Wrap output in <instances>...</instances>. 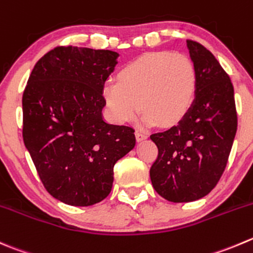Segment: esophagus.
<instances>
[{
  "instance_id": "1",
  "label": "esophagus",
  "mask_w": 253,
  "mask_h": 253,
  "mask_svg": "<svg viewBox=\"0 0 253 253\" xmlns=\"http://www.w3.org/2000/svg\"><path fill=\"white\" fill-rule=\"evenodd\" d=\"M136 138H137V141H143V139L148 138V134H147L144 131L137 129V131H136Z\"/></svg>"
}]
</instances>
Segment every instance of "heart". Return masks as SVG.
Segmentation results:
<instances>
[{"instance_id": "1", "label": "heart", "mask_w": 253, "mask_h": 253, "mask_svg": "<svg viewBox=\"0 0 253 253\" xmlns=\"http://www.w3.org/2000/svg\"><path fill=\"white\" fill-rule=\"evenodd\" d=\"M198 91V74L190 58L170 51L146 54L107 80L101 95L107 114L126 124L143 110L144 122L173 126L189 114Z\"/></svg>"}]
</instances>
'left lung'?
Here are the masks:
<instances>
[{
    "instance_id": "1",
    "label": "left lung",
    "mask_w": 253,
    "mask_h": 253,
    "mask_svg": "<svg viewBox=\"0 0 253 253\" xmlns=\"http://www.w3.org/2000/svg\"><path fill=\"white\" fill-rule=\"evenodd\" d=\"M186 46L198 74L194 105L176 126L151 136L158 147L149 170L152 185L171 203L194 202L211 192L224 173L237 131L229 75L204 45L186 41Z\"/></svg>"
}]
</instances>
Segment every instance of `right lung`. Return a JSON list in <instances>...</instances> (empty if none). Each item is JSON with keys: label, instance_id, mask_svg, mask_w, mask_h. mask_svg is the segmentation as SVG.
I'll return each instance as SVG.
<instances>
[{"label": "right lung", "instance_id": "add662e5", "mask_svg": "<svg viewBox=\"0 0 253 253\" xmlns=\"http://www.w3.org/2000/svg\"><path fill=\"white\" fill-rule=\"evenodd\" d=\"M119 53L56 46L34 65L24 89L23 141L46 192L73 207L110 194L114 166L136 144L134 129L102 117L101 90Z\"/></svg>", "mask_w": 253, "mask_h": 253}]
</instances>
